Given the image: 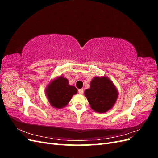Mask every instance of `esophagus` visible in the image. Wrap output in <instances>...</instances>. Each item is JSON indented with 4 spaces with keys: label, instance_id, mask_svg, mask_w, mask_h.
I'll return each instance as SVG.
<instances>
[{
    "label": "esophagus",
    "instance_id": "34e87169",
    "mask_svg": "<svg viewBox=\"0 0 158 158\" xmlns=\"http://www.w3.org/2000/svg\"><path fill=\"white\" fill-rule=\"evenodd\" d=\"M78 93L80 94H83V93H84V89H78Z\"/></svg>",
    "mask_w": 158,
    "mask_h": 158
}]
</instances>
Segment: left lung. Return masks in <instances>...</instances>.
Segmentation results:
<instances>
[{"mask_svg": "<svg viewBox=\"0 0 158 158\" xmlns=\"http://www.w3.org/2000/svg\"><path fill=\"white\" fill-rule=\"evenodd\" d=\"M84 95L94 111L103 113L114 106L118 92L115 85L107 76H95L90 82V88L85 90Z\"/></svg>", "mask_w": 158, "mask_h": 158, "instance_id": "1", "label": "left lung"}]
</instances>
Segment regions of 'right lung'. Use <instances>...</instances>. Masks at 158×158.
Listing matches in <instances>:
<instances>
[{"instance_id": "1", "label": "right lung", "mask_w": 158, "mask_h": 158, "mask_svg": "<svg viewBox=\"0 0 158 158\" xmlns=\"http://www.w3.org/2000/svg\"><path fill=\"white\" fill-rule=\"evenodd\" d=\"M78 90L69 84V80L63 76L56 77L47 84L45 95L51 106L56 109H62L68 105L73 95Z\"/></svg>"}]
</instances>
